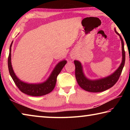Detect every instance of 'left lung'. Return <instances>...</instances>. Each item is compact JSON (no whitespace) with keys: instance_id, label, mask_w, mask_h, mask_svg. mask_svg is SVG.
<instances>
[{"instance_id":"1","label":"left lung","mask_w":130,"mask_h":130,"mask_svg":"<svg viewBox=\"0 0 130 130\" xmlns=\"http://www.w3.org/2000/svg\"><path fill=\"white\" fill-rule=\"evenodd\" d=\"M115 31L116 34L119 36L121 42H122V61L119 67L113 73L105 78L95 80H89L87 78L84 74L81 62L77 60L74 61V65H75V76L76 80L80 87L81 88L84 89L85 91L91 92H100L104 91L113 87L119 78L125 63L126 54H125L124 48V42H123L122 37L116 31L115 29Z\"/></svg>"}]
</instances>
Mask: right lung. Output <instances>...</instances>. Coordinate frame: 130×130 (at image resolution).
Wrapping results in <instances>:
<instances>
[{"instance_id": "1", "label": "right lung", "mask_w": 130, "mask_h": 130, "mask_svg": "<svg viewBox=\"0 0 130 130\" xmlns=\"http://www.w3.org/2000/svg\"><path fill=\"white\" fill-rule=\"evenodd\" d=\"M12 42L11 43L10 47V53L8 58V67L10 76L14 81L15 85L22 92L32 96H41L51 92L54 89L56 85L57 76L67 63V61L63 60L57 63L49 77L45 82L40 84H28L24 83L23 81L19 80L15 75L12 67L11 62V53Z\"/></svg>"}]
</instances>
